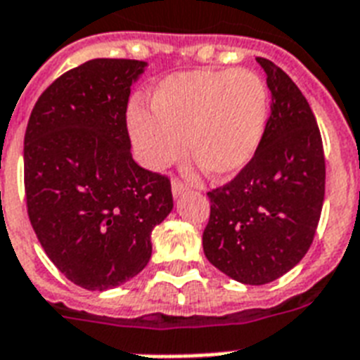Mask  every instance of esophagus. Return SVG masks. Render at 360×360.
Wrapping results in <instances>:
<instances>
[{
  "label": "esophagus",
  "mask_w": 360,
  "mask_h": 360,
  "mask_svg": "<svg viewBox=\"0 0 360 360\" xmlns=\"http://www.w3.org/2000/svg\"><path fill=\"white\" fill-rule=\"evenodd\" d=\"M171 186H173V195H174V197H178V195H182V193L186 191V184L180 182L178 178H173V182H171Z\"/></svg>",
  "instance_id": "obj_1"
}]
</instances>
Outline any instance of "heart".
Instances as JSON below:
<instances>
[{"label":"heart","mask_w":360,"mask_h":360,"mask_svg":"<svg viewBox=\"0 0 360 360\" xmlns=\"http://www.w3.org/2000/svg\"><path fill=\"white\" fill-rule=\"evenodd\" d=\"M150 110L132 108L129 130L141 162L163 169L182 154L210 176L239 173L254 158L269 123L266 82L250 70L184 71L163 79Z\"/></svg>","instance_id":"b5f03b06"}]
</instances>
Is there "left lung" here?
<instances>
[{"label":"left lung","instance_id":"obj_1","mask_svg":"<svg viewBox=\"0 0 360 360\" xmlns=\"http://www.w3.org/2000/svg\"><path fill=\"white\" fill-rule=\"evenodd\" d=\"M272 94L257 153L237 176L207 193L202 233L207 261L246 285L287 274L313 243L323 193L326 158L316 117L304 94L274 62L257 56Z\"/></svg>","mask_w":360,"mask_h":360}]
</instances>
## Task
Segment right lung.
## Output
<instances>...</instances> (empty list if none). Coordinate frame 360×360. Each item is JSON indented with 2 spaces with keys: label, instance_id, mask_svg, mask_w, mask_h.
Returning a JSON list of instances; mask_svg holds the SVG:
<instances>
[{
  "label": "right lung",
  "instance_id": "1",
  "mask_svg": "<svg viewBox=\"0 0 360 360\" xmlns=\"http://www.w3.org/2000/svg\"><path fill=\"white\" fill-rule=\"evenodd\" d=\"M147 62L94 58L38 97L23 139L29 221L68 280L108 290L147 266L154 226L173 210L167 176L130 153V86Z\"/></svg>",
  "mask_w": 360,
  "mask_h": 360
}]
</instances>
